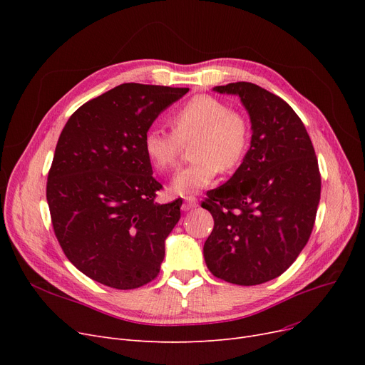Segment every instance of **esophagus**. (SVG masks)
<instances>
[{
  "label": "esophagus",
  "instance_id": "obj_1",
  "mask_svg": "<svg viewBox=\"0 0 365 365\" xmlns=\"http://www.w3.org/2000/svg\"><path fill=\"white\" fill-rule=\"evenodd\" d=\"M198 205V200L195 197H186L185 198V202L182 205V208L185 210V212H187V210H192Z\"/></svg>",
  "mask_w": 365,
  "mask_h": 365
}]
</instances>
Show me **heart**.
<instances>
[{"mask_svg":"<svg viewBox=\"0 0 365 365\" xmlns=\"http://www.w3.org/2000/svg\"><path fill=\"white\" fill-rule=\"evenodd\" d=\"M173 133L149 128L143 149L158 171L175 167L183 146L190 145L192 164L178 171L170 189L187 197L212 183L217 171L227 173L240 165L250 145V123L245 115L208 94L194 96L170 118Z\"/></svg>","mask_w":365,"mask_h":365,"instance_id":"obj_1","label":"heart"}]
</instances>
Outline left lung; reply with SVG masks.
Listing matches in <instances>:
<instances>
[{"instance_id":"1","label":"left lung","mask_w":365,"mask_h":365,"mask_svg":"<svg viewBox=\"0 0 365 365\" xmlns=\"http://www.w3.org/2000/svg\"><path fill=\"white\" fill-rule=\"evenodd\" d=\"M237 94L250 115V149L201 207L215 219L204 259L215 277L257 285L285 272L314 229L321 175L311 138L293 108L252 83L213 88Z\"/></svg>"}]
</instances>
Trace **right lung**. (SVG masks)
<instances>
[{
  "label": "right lung",
  "mask_w": 365,
  "mask_h": 365,
  "mask_svg": "<svg viewBox=\"0 0 365 365\" xmlns=\"http://www.w3.org/2000/svg\"><path fill=\"white\" fill-rule=\"evenodd\" d=\"M189 88L127 83L76 109L57 140L47 202L57 241L88 278L117 290L160 274L182 200L158 204L145 133Z\"/></svg>",
  "instance_id": "obj_1"
}]
</instances>
